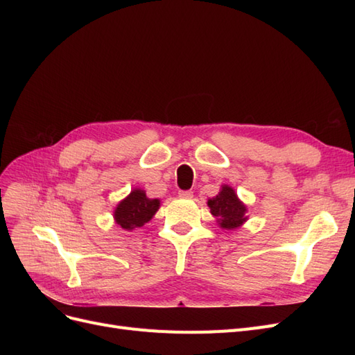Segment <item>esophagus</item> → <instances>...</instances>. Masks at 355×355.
Segmentation results:
<instances>
[{
    "label": "esophagus",
    "mask_w": 355,
    "mask_h": 355,
    "mask_svg": "<svg viewBox=\"0 0 355 355\" xmlns=\"http://www.w3.org/2000/svg\"><path fill=\"white\" fill-rule=\"evenodd\" d=\"M178 194L180 198H184V200H191L192 197H194V192L192 191H179Z\"/></svg>",
    "instance_id": "34e87169"
}]
</instances>
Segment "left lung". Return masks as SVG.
Masks as SVG:
<instances>
[{
  "instance_id": "left-lung-1",
  "label": "left lung",
  "mask_w": 355,
  "mask_h": 355,
  "mask_svg": "<svg viewBox=\"0 0 355 355\" xmlns=\"http://www.w3.org/2000/svg\"><path fill=\"white\" fill-rule=\"evenodd\" d=\"M207 206L222 230H237L249 219L247 206L239 198L235 189L227 184L220 187L218 196L207 200Z\"/></svg>"
}]
</instances>
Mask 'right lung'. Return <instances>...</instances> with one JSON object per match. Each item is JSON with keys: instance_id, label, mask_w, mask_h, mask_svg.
I'll use <instances>...</instances> for the list:
<instances>
[{"instance_id": "1", "label": "right lung", "mask_w": 355, "mask_h": 355, "mask_svg": "<svg viewBox=\"0 0 355 355\" xmlns=\"http://www.w3.org/2000/svg\"><path fill=\"white\" fill-rule=\"evenodd\" d=\"M159 204V198H149L145 189L135 188L116 204L114 209V222L124 231H136L155 216Z\"/></svg>"}]
</instances>
